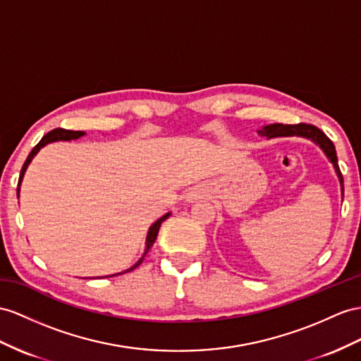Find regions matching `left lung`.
Returning <instances> with one entry per match:
<instances>
[{
  "label": "left lung",
  "instance_id": "obj_1",
  "mask_svg": "<svg viewBox=\"0 0 361 361\" xmlns=\"http://www.w3.org/2000/svg\"><path fill=\"white\" fill-rule=\"evenodd\" d=\"M261 135L264 137H286V135H300V137H307L311 138V140L316 142L325 154L328 155V159L331 160V163L334 164L336 172L340 178L341 183V190H343V177H341V172L338 168V163H337V152H336V146L332 143L328 135L320 131L317 126L310 125V123H298V125H282V123H274V125H269V126H264L262 129H259Z\"/></svg>",
  "mask_w": 361,
  "mask_h": 361
}]
</instances>
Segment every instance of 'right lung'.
I'll list each match as a JSON object with an SVG mask.
<instances>
[{
	"instance_id": "obj_1",
	"label": "right lung",
	"mask_w": 361,
	"mask_h": 361,
	"mask_svg": "<svg viewBox=\"0 0 361 361\" xmlns=\"http://www.w3.org/2000/svg\"><path fill=\"white\" fill-rule=\"evenodd\" d=\"M84 134H85L84 131H68V129H62V128H56V129H53V131L45 134V135L41 138V142L33 147L32 152L29 154V157H27V160H25L24 164H23V169H21V173H20V181H18V189H16L18 195H20V184H21V181H23V177H24V172H25V169H27V166L30 164L32 159H33V157H35L36 154H38V151L41 149L42 146H45L47 143H51V142H58V140H73V138H78V137L84 135ZM168 216H169V214H166L164 216H161L159 221H157V223H154V224L151 226L149 232H147V238H146V250H145L143 257H142V259L138 261L134 267H131V269H128L126 271H131V270L137 269V267L142 264V261L145 259L146 253L149 252V248H151V247L154 245V243H155V239H157V235H159V230H160L161 223H163L164 219H168ZM126 271H125V273H126ZM114 276H116V274H114Z\"/></svg>"
}]
</instances>
